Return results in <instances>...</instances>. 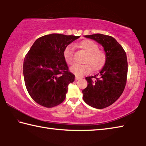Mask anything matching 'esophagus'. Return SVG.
I'll return each mask as SVG.
<instances>
[{
	"label": "esophagus",
	"instance_id": "esophagus-1",
	"mask_svg": "<svg viewBox=\"0 0 146 146\" xmlns=\"http://www.w3.org/2000/svg\"><path fill=\"white\" fill-rule=\"evenodd\" d=\"M81 78L80 77H79V76H76V77H75V80H79V79H80Z\"/></svg>",
	"mask_w": 146,
	"mask_h": 146
}]
</instances>
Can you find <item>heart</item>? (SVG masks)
<instances>
[{"mask_svg": "<svg viewBox=\"0 0 146 146\" xmlns=\"http://www.w3.org/2000/svg\"><path fill=\"white\" fill-rule=\"evenodd\" d=\"M80 48L85 51L87 56L84 60V63L87 64L79 65L75 64L70 68V71L76 76H81L88 73L91 70H99L104 65L106 60V55L104 51L99 50V46L92 40H84L80 43ZM64 58L66 62L69 65L74 63V47L69 45L64 51Z\"/></svg>", "mask_w": 146, "mask_h": 146, "instance_id": "obj_1", "label": "heart"}]
</instances>
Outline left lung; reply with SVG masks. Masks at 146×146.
Returning a JSON list of instances; mask_svg holds the SVG:
<instances>
[{"label":"left lung","mask_w":146,"mask_h":146,"mask_svg":"<svg viewBox=\"0 0 146 146\" xmlns=\"http://www.w3.org/2000/svg\"><path fill=\"white\" fill-rule=\"evenodd\" d=\"M84 36L103 46L106 60L99 73L86 77L88 84L82 90L83 99L93 108H107L118 100L124 90L127 75L126 53L112 36L100 33Z\"/></svg>","instance_id":"1"}]
</instances>
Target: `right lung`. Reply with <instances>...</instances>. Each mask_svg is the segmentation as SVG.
I'll list each match as a JSON object with an SVG mask.
<instances>
[{"instance_id": "1", "label": "right lung", "mask_w": 146, "mask_h": 146, "mask_svg": "<svg viewBox=\"0 0 146 146\" xmlns=\"http://www.w3.org/2000/svg\"><path fill=\"white\" fill-rule=\"evenodd\" d=\"M80 36L53 33L36 39L24 58L23 75L28 92L33 100L46 108L65 100L69 84L75 75L68 70L64 51Z\"/></svg>"}]
</instances>
